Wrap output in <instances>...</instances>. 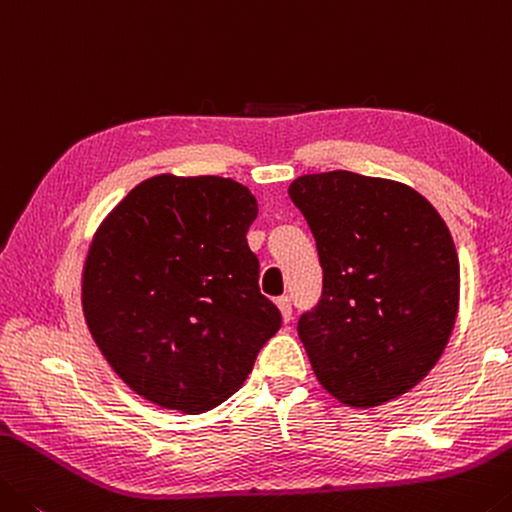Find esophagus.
Instances as JSON below:
<instances>
[{"instance_id": "obj_1", "label": "esophagus", "mask_w": 512, "mask_h": 512, "mask_svg": "<svg viewBox=\"0 0 512 512\" xmlns=\"http://www.w3.org/2000/svg\"><path fill=\"white\" fill-rule=\"evenodd\" d=\"M276 308H279V311H281L283 322L288 324L292 320V304H290V299L288 297H279V299H276Z\"/></svg>"}]
</instances>
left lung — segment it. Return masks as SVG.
<instances>
[{
	"label": "left lung",
	"instance_id": "obj_1",
	"mask_svg": "<svg viewBox=\"0 0 512 512\" xmlns=\"http://www.w3.org/2000/svg\"><path fill=\"white\" fill-rule=\"evenodd\" d=\"M324 272L299 340L322 388L374 408L413 390L438 363L460 299L456 245L433 204L406 183L333 170L290 183Z\"/></svg>",
	"mask_w": 512,
	"mask_h": 512
}]
</instances>
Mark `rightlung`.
<instances>
[{
	"mask_svg": "<svg viewBox=\"0 0 512 512\" xmlns=\"http://www.w3.org/2000/svg\"><path fill=\"white\" fill-rule=\"evenodd\" d=\"M256 215V197L238 181L156 174L97 226L81 272L83 317L142 399L206 413L245 383L279 331L247 245Z\"/></svg>",
	"mask_w": 512,
	"mask_h": 512,
	"instance_id": "right-lung-1",
	"label": "right lung"
}]
</instances>
